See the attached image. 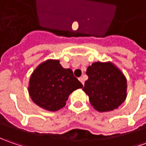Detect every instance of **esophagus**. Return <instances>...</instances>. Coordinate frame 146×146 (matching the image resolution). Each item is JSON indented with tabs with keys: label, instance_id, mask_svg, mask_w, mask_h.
Returning <instances> with one entry per match:
<instances>
[{
	"label": "esophagus",
	"instance_id": "obj_1",
	"mask_svg": "<svg viewBox=\"0 0 146 146\" xmlns=\"http://www.w3.org/2000/svg\"><path fill=\"white\" fill-rule=\"evenodd\" d=\"M79 80H80V81L83 84H84V76H82V77H80V78H79Z\"/></svg>",
	"mask_w": 146,
	"mask_h": 146
}]
</instances>
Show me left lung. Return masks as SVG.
<instances>
[{"label": "left lung", "instance_id": "left-lung-1", "mask_svg": "<svg viewBox=\"0 0 146 146\" xmlns=\"http://www.w3.org/2000/svg\"><path fill=\"white\" fill-rule=\"evenodd\" d=\"M88 76L83 90L93 108L99 112L117 109L127 98V79L111 62H93L87 68Z\"/></svg>", "mask_w": 146, "mask_h": 146}]
</instances>
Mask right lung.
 Segmentation results:
<instances>
[{
  "instance_id": "obj_1",
  "label": "right lung",
  "mask_w": 146,
  "mask_h": 146,
  "mask_svg": "<svg viewBox=\"0 0 146 146\" xmlns=\"http://www.w3.org/2000/svg\"><path fill=\"white\" fill-rule=\"evenodd\" d=\"M83 84L70 69H65L59 60L48 59L32 72L28 84L31 100L40 108L57 111L64 107L70 94Z\"/></svg>"
}]
</instances>
